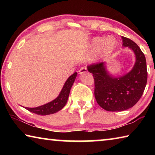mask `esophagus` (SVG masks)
I'll list each match as a JSON object with an SVG mask.
<instances>
[{
	"mask_svg": "<svg viewBox=\"0 0 155 155\" xmlns=\"http://www.w3.org/2000/svg\"><path fill=\"white\" fill-rule=\"evenodd\" d=\"M87 72V68H86V67H82L79 70V74H83V73H85Z\"/></svg>",
	"mask_w": 155,
	"mask_h": 155,
	"instance_id": "34e87169",
	"label": "esophagus"
}]
</instances>
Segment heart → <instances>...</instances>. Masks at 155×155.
<instances>
[{
	"mask_svg": "<svg viewBox=\"0 0 155 155\" xmlns=\"http://www.w3.org/2000/svg\"><path fill=\"white\" fill-rule=\"evenodd\" d=\"M117 46V41L114 37L110 36L107 38H95L91 43V51L97 52L102 51L103 55H109L114 51Z\"/></svg>",
	"mask_w": 155,
	"mask_h": 155,
	"instance_id": "heart-1",
	"label": "heart"
}]
</instances>
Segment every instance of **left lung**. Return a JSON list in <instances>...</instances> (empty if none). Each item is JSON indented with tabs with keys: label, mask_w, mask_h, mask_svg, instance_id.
Masks as SVG:
<instances>
[{
	"label": "left lung",
	"mask_w": 155,
	"mask_h": 155,
	"mask_svg": "<svg viewBox=\"0 0 155 155\" xmlns=\"http://www.w3.org/2000/svg\"><path fill=\"white\" fill-rule=\"evenodd\" d=\"M122 38L123 46L132 50L135 56V64L130 71L114 77L107 70L106 62L87 67L94 78L97 103L109 111H122L134 106L142 96L148 78L146 57L140 48L130 39Z\"/></svg>",
	"instance_id": "8db88e82"
}]
</instances>
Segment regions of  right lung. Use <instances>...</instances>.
Here are the masks:
<instances>
[{
  "instance_id": "1",
  "label": "right lung",
  "mask_w": 155,
  "mask_h": 155,
  "mask_svg": "<svg viewBox=\"0 0 155 155\" xmlns=\"http://www.w3.org/2000/svg\"><path fill=\"white\" fill-rule=\"evenodd\" d=\"M77 76V72H74L72 75L69 77V78L65 82L59 96L55 99H54L53 101L40 107H34V108L25 107V109L31 112L34 113V114L40 115L52 114L60 111V110L64 108V107L67 103L70 90H71V87L74 82Z\"/></svg>"
}]
</instances>
